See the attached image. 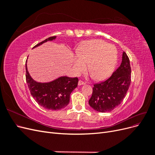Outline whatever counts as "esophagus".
Wrapping results in <instances>:
<instances>
[{"mask_svg":"<svg viewBox=\"0 0 155 155\" xmlns=\"http://www.w3.org/2000/svg\"><path fill=\"white\" fill-rule=\"evenodd\" d=\"M85 83L84 82V81H81V80H79V82H78V85H85Z\"/></svg>","mask_w":155,"mask_h":155,"instance_id":"34e87169","label":"esophagus"}]
</instances>
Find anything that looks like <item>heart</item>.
<instances>
[{
	"label": "heart",
	"instance_id": "1",
	"mask_svg": "<svg viewBox=\"0 0 155 155\" xmlns=\"http://www.w3.org/2000/svg\"><path fill=\"white\" fill-rule=\"evenodd\" d=\"M118 52L115 46L100 39L87 42L79 49L78 56L75 58L73 68L79 74L86 70L98 80L107 78L113 70Z\"/></svg>",
	"mask_w": 155,
	"mask_h": 155
}]
</instances>
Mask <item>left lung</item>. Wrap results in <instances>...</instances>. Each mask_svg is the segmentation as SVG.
Listing matches in <instances>:
<instances>
[{
  "label": "left lung",
  "mask_w": 155,
  "mask_h": 155,
  "mask_svg": "<svg viewBox=\"0 0 155 155\" xmlns=\"http://www.w3.org/2000/svg\"><path fill=\"white\" fill-rule=\"evenodd\" d=\"M131 81L130 61L124 51L122 62L110 78L94 84L88 104L97 112H106L114 110L124 100Z\"/></svg>",
  "instance_id": "8db88e82"
}]
</instances>
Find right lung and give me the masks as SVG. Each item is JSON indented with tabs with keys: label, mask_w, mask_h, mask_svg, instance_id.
Returning <instances> with one entry per match:
<instances>
[{
	"label": "right lung",
	"mask_w": 155,
	"mask_h": 155,
	"mask_svg": "<svg viewBox=\"0 0 155 155\" xmlns=\"http://www.w3.org/2000/svg\"><path fill=\"white\" fill-rule=\"evenodd\" d=\"M55 39V36L50 37L34 47ZM26 81L31 95L37 104L46 109L56 110L68 104L70 93L78 87V78L64 76L47 83H37L30 77L26 64Z\"/></svg>",
	"instance_id": "1"
}]
</instances>
